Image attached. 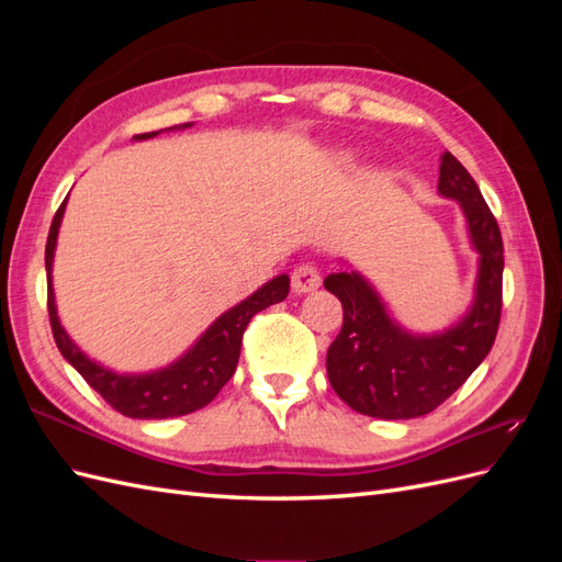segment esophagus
<instances>
[{
    "label": "esophagus",
    "mask_w": 562,
    "mask_h": 562,
    "mask_svg": "<svg viewBox=\"0 0 562 562\" xmlns=\"http://www.w3.org/2000/svg\"><path fill=\"white\" fill-rule=\"evenodd\" d=\"M291 281H293V291L297 295H304V293H314L321 285V274L314 265H300L293 269Z\"/></svg>",
    "instance_id": "34e87169"
}]
</instances>
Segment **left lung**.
<instances>
[{"instance_id":"left-lung-1","label":"left lung","mask_w":562,"mask_h":562,"mask_svg":"<svg viewBox=\"0 0 562 562\" xmlns=\"http://www.w3.org/2000/svg\"><path fill=\"white\" fill-rule=\"evenodd\" d=\"M438 194L459 203L479 271L469 310L452 326L413 333L361 271L328 274L323 285L345 310L342 330L326 356L328 380L351 411L380 419L422 417L450 398L495 345L502 316L504 246L479 184L450 151L440 155Z\"/></svg>"}]
</instances>
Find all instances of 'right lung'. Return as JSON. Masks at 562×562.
Here are the masks:
<instances>
[{"instance_id": "right-lung-1", "label": "right lung", "mask_w": 562, "mask_h": 562, "mask_svg": "<svg viewBox=\"0 0 562 562\" xmlns=\"http://www.w3.org/2000/svg\"><path fill=\"white\" fill-rule=\"evenodd\" d=\"M190 126L192 124H180L164 131H184ZM164 131L140 133L135 135L133 140H149ZM65 203L67 199L58 209L54 223H50L46 241L48 316L50 330H54V339L63 353V359L70 363L79 375L114 407V411L133 419L180 417L209 405L217 396V391L234 375L236 363H239L241 339L248 321L258 312L267 310L269 304L285 300L288 291H291V279H288V274H279L265 285H260L258 291L241 300L239 304H234L232 310L220 314L211 326L196 337V342L173 363L149 372H116L83 353L72 342V337L67 335L58 316L54 293V255L65 215Z\"/></svg>"}]
</instances>
